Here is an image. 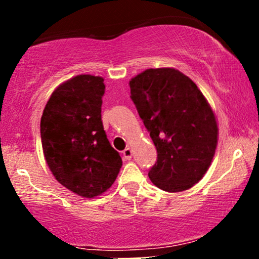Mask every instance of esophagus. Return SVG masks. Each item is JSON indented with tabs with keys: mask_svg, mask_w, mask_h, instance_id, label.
I'll return each instance as SVG.
<instances>
[{
	"mask_svg": "<svg viewBox=\"0 0 259 259\" xmlns=\"http://www.w3.org/2000/svg\"><path fill=\"white\" fill-rule=\"evenodd\" d=\"M123 157H124V159H126V160H130V159H132V157H133L132 148H130V147H126L125 150L123 151Z\"/></svg>",
	"mask_w": 259,
	"mask_h": 259,
	"instance_id": "esophagus-1",
	"label": "esophagus"
}]
</instances>
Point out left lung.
Segmentation results:
<instances>
[{"mask_svg": "<svg viewBox=\"0 0 259 259\" xmlns=\"http://www.w3.org/2000/svg\"><path fill=\"white\" fill-rule=\"evenodd\" d=\"M132 100L157 148L148 177L159 189L179 192L209 168L218 125L209 103L189 76L174 68L146 69L129 82Z\"/></svg>", "mask_w": 259, "mask_h": 259, "instance_id": "left-lung-1", "label": "left lung"}]
</instances>
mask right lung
<instances>
[{
    "label": "right lung",
    "instance_id": "right-lung-1",
    "mask_svg": "<svg viewBox=\"0 0 259 259\" xmlns=\"http://www.w3.org/2000/svg\"><path fill=\"white\" fill-rule=\"evenodd\" d=\"M105 89L101 76H74L52 92L41 117V142L50 170L59 184L86 198L107 191L123 164L103 130Z\"/></svg>",
    "mask_w": 259,
    "mask_h": 259
}]
</instances>
